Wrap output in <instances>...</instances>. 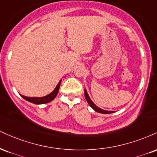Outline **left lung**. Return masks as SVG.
Returning a JSON list of instances; mask_svg holds the SVG:
<instances>
[{
	"label": "left lung",
	"instance_id": "obj_1",
	"mask_svg": "<svg viewBox=\"0 0 157 157\" xmlns=\"http://www.w3.org/2000/svg\"><path fill=\"white\" fill-rule=\"evenodd\" d=\"M84 93H85V97H86V99L87 100V101H88V105H89L90 107H92V108H93L94 110L96 111V112L99 113H102V114H109V113H114V111L105 110V109L99 108V107H97V105H96L95 104H94L93 101H92V100L90 99V98L89 97V96H88V93H87L86 89H84Z\"/></svg>",
	"mask_w": 157,
	"mask_h": 157
}]
</instances>
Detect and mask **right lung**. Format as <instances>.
Segmentation results:
<instances>
[{
  "mask_svg": "<svg viewBox=\"0 0 157 157\" xmlns=\"http://www.w3.org/2000/svg\"><path fill=\"white\" fill-rule=\"evenodd\" d=\"M60 82H61V80L59 81V82H58V84L56 86V88H55L53 91L51 92L50 94L45 96V97H25V96H22V95H20V96H21L24 99L27 100L28 101H30V102L33 104H36V105H41V104H46V103L50 102V101H52V100L56 98V96H57L58 90H59L60 86Z\"/></svg>",
  "mask_w": 157,
  "mask_h": 157,
  "instance_id": "add662e5",
  "label": "right lung"
}]
</instances>
